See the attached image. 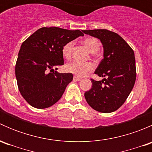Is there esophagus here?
<instances>
[{
    "instance_id": "34e87169",
    "label": "esophagus",
    "mask_w": 152,
    "mask_h": 152,
    "mask_svg": "<svg viewBox=\"0 0 152 152\" xmlns=\"http://www.w3.org/2000/svg\"><path fill=\"white\" fill-rule=\"evenodd\" d=\"M73 80L78 81V82H79V81L82 80V79H81V78H79V77H77V76H74V77H73Z\"/></svg>"
}]
</instances>
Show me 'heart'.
<instances>
[{"label": "heart", "mask_w": 152, "mask_h": 152, "mask_svg": "<svg viewBox=\"0 0 152 152\" xmlns=\"http://www.w3.org/2000/svg\"><path fill=\"white\" fill-rule=\"evenodd\" d=\"M82 44L87 48L89 52L91 53H96L100 49V43L96 38H86L82 41ZM73 42H68L62 47V53L66 59H70L72 56ZM94 67L91 63H80L78 62H73L68 63L65 66V70L68 73H71L79 77H84L88 73L92 72Z\"/></svg>", "instance_id": "obj_1"}]
</instances>
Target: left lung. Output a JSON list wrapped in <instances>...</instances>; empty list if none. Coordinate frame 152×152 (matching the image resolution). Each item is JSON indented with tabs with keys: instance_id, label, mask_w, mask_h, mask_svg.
<instances>
[{
	"instance_id": "8db88e82",
	"label": "left lung",
	"mask_w": 152,
	"mask_h": 152,
	"mask_svg": "<svg viewBox=\"0 0 152 152\" xmlns=\"http://www.w3.org/2000/svg\"><path fill=\"white\" fill-rule=\"evenodd\" d=\"M86 34L100 39L104 59L95 73L102 81L91 79L92 88L85 93L88 104L100 113L117 110L131 93L136 79L134 53L118 34L107 29L82 30Z\"/></svg>"
}]
</instances>
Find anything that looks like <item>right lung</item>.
I'll list each match as a JSON object with an SVG mask.
<instances>
[{
    "instance_id": "obj_1",
    "label": "right lung",
    "mask_w": 152,
    "mask_h": 152,
    "mask_svg": "<svg viewBox=\"0 0 152 152\" xmlns=\"http://www.w3.org/2000/svg\"><path fill=\"white\" fill-rule=\"evenodd\" d=\"M79 36H84L79 30L43 27L23 42L15 76L21 95L31 106L48 108L61 99L73 76L59 73L54 69L64 65L62 47Z\"/></svg>"
}]
</instances>
